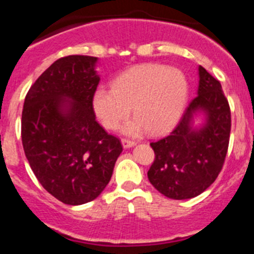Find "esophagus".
Returning <instances> with one entry per match:
<instances>
[{"instance_id":"34e87169","label":"esophagus","mask_w":254,"mask_h":254,"mask_svg":"<svg viewBox=\"0 0 254 254\" xmlns=\"http://www.w3.org/2000/svg\"><path fill=\"white\" fill-rule=\"evenodd\" d=\"M122 145L125 149H128V147H132L133 145H136V142L132 140H128V138H122Z\"/></svg>"}]
</instances>
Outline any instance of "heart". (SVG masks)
<instances>
[{"label":"heart","mask_w":254,"mask_h":254,"mask_svg":"<svg viewBox=\"0 0 254 254\" xmlns=\"http://www.w3.org/2000/svg\"><path fill=\"white\" fill-rule=\"evenodd\" d=\"M188 98L185 73L161 64H143L121 73L112 89L94 93L93 107L105 128L114 129L132 112L136 117L123 127L126 133H161L179 120Z\"/></svg>","instance_id":"heart-1"}]
</instances>
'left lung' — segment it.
Masks as SVG:
<instances>
[{
  "mask_svg": "<svg viewBox=\"0 0 254 254\" xmlns=\"http://www.w3.org/2000/svg\"><path fill=\"white\" fill-rule=\"evenodd\" d=\"M198 90L168 136L150 143L155 152L147 177L173 199H187L207 190L221 172L228 152L232 114L219 80L198 67ZM197 111L206 114L201 129L191 127Z\"/></svg>",
  "mask_w": 254,
  "mask_h": 254,
  "instance_id": "1",
  "label": "left lung"
}]
</instances>
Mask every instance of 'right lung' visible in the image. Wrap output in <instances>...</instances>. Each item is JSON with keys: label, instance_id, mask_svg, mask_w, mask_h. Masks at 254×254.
Masks as SVG:
<instances>
[{"label": "right lung", "instance_id": "right-lung-1", "mask_svg": "<svg viewBox=\"0 0 254 254\" xmlns=\"http://www.w3.org/2000/svg\"><path fill=\"white\" fill-rule=\"evenodd\" d=\"M96 61L75 55L53 62L31 85L22 108V147L31 170L66 205L99 196L123 150L120 138L95 120Z\"/></svg>", "mask_w": 254, "mask_h": 254}]
</instances>
